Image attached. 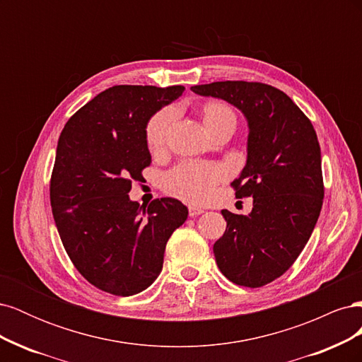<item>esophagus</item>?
I'll return each mask as SVG.
<instances>
[{"label":"esophagus","instance_id":"esophagus-1","mask_svg":"<svg viewBox=\"0 0 362 362\" xmlns=\"http://www.w3.org/2000/svg\"><path fill=\"white\" fill-rule=\"evenodd\" d=\"M204 213V210L201 206H194V205H190L189 206V214L192 216V217H194V216H199V214H202Z\"/></svg>","mask_w":362,"mask_h":362}]
</instances>
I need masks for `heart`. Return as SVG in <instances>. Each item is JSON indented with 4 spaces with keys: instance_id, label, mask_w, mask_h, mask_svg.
Segmentation results:
<instances>
[{
    "instance_id": "obj_1",
    "label": "heart",
    "mask_w": 362,
    "mask_h": 362,
    "mask_svg": "<svg viewBox=\"0 0 362 362\" xmlns=\"http://www.w3.org/2000/svg\"><path fill=\"white\" fill-rule=\"evenodd\" d=\"M201 115L208 133L226 124L235 125L234 112L223 103L210 101L204 104ZM172 120L173 110H170V108H164V110L151 117L146 127V144L151 151H158L163 148ZM223 177V169L214 166V164L182 163L164 177L163 184L164 189L170 194L178 196L181 199L190 202H205L211 199L216 184Z\"/></svg>"
}]
</instances>
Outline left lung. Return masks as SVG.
I'll list each match as a JSON object with an SVG mask.
<instances>
[{"instance_id": "1", "label": "left lung", "mask_w": 362, "mask_h": 362, "mask_svg": "<svg viewBox=\"0 0 362 362\" xmlns=\"http://www.w3.org/2000/svg\"><path fill=\"white\" fill-rule=\"evenodd\" d=\"M190 89L234 105L247 122L246 164L233 185L237 198L252 196L254 206L247 216L222 210L226 229L213 252L229 281L266 286L290 269L320 216L325 192L314 127L269 84L216 81Z\"/></svg>"}]
</instances>
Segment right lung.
Returning a JSON list of instances; mask_svg holds the SVG:
<instances>
[{"label":"right lung","mask_w":362,"mask_h":362,"mask_svg":"<svg viewBox=\"0 0 362 362\" xmlns=\"http://www.w3.org/2000/svg\"><path fill=\"white\" fill-rule=\"evenodd\" d=\"M182 93V86L110 87L60 134L49 189L54 222L76 270L107 293L146 290L163 269L168 240L189 216L178 199H156L144 210L128 194L131 180L151 164L148 122Z\"/></svg>","instance_id":"right-lung-1"}]
</instances>
